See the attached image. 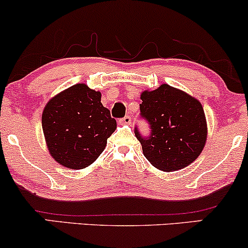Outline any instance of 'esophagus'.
Wrapping results in <instances>:
<instances>
[{
    "label": "esophagus",
    "instance_id": "34e87169",
    "mask_svg": "<svg viewBox=\"0 0 248 248\" xmlns=\"http://www.w3.org/2000/svg\"><path fill=\"white\" fill-rule=\"evenodd\" d=\"M119 122H120V124H129L130 122H132V118H130L129 115H126V116H124V118L120 119V120H119Z\"/></svg>",
    "mask_w": 248,
    "mask_h": 248
}]
</instances>
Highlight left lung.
<instances>
[{"label":"left lung","mask_w":248,"mask_h":248,"mask_svg":"<svg viewBox=\"0 0 248 248\" xmlns=\"http://www.w3.org/2000/svg\"><path fill=\"white\" fill-rule=\"evenodd\" d=\"M140 116L150 132L135 127L144 156L163 171H177L192 163L205 146L207 128L201 102L186 92L163 84L141 94Z\"/></svg>","instance_id":"left-lung-1"}]
</instances>
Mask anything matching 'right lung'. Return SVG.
Returning a JSON list of instances; mask_svg holds the SVG:
<instances>
[{
  "label": "right lung",
  "mask_w": 248,
  "mask_h": 248,
  "mask_svg": "<svg viewBox=\"0 0 248 248\" xmlns=\"http://www.w3.org/2000/svg\"><path fill=\"white\" fill-rule=\"evenodd\" d=\"M42 127L51 156L62 166L78 170L104 152L116 121L102 106L100 92L77 84L47 102Z\"/></svg>",
  "instance_id": "right-lung-1"
}]
</instances>
